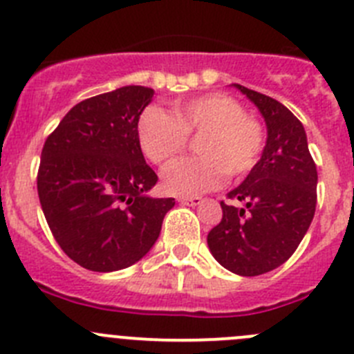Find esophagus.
I'll return each mask as SVG.
<instances>
[{"label":"esophagus","instance_id":"obj_1","mask_svg":"<svg viewBox=\"0 0 354 354\" xmlns=\"http://www.w3.org/2000/svg\"><path fill=\"white\" fill-rule=\"evenodd\" d=\"M201 197H197V196H190V197H180V199H178V203H181V205H187V206H197V205H201Z\"/></svg>","mask_w":354,"mask_h":354}]
</instances>
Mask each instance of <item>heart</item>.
Here are the masks:
<instances>
[{"label": "heart", "mask_w": 354, "mask_h": 354, "mask_svg": "<svg viewBox=\"0 0 354 354\" xmlns=\"http://www.w3.org/2000/svg\"><path fill=\"white\" fill-rule=\"evenodd\" d=\"M138 138L149 162L164 165L197 138L199 157L173 162L162 173V187L174 196H196L227 180L247 176L259 162L266 133L257 118L245 114L236 98L206 93L176 100L171 114L157 106L142 111Z\"/></svg>", "instance_id": "1"}]
</instances>
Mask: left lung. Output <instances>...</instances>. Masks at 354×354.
I'll use <instances>...</instances> for the list:
<instances>
[{"label": "left lung", "mask_w": 354, "mask_h": 354, "mask_svg": "<svg viewBox=\"0 0 354 354\" xmlns=\"http://www.w3.org/2000/svg\"><path fill=\"white\" fill-rule=\"evenodd\" d=\"M234 86L261 111L268 139L256 167L227 194L245 206L222 201L208 247L225 270L256 277L284 264L304 240L316 212L317 171L300 120L275 98Z\"/></svg>", "instance_id": "obj_1"}]
</instances>
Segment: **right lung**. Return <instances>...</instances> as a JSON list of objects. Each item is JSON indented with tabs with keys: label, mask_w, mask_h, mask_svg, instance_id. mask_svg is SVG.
Returning <instances> with one entry per match:
<instances>
[{
	"label": "right lung",
	"mask_w": 354,
	"mask_h": 354,
	"mask_svg": "<svg viewBox=\"0 0 354 354\" xmlns=\"http://www.w3.org/2000/svg\"><path fill=\"white\" fill-rule=\"evenodd\" d=\"M153 90L123 86L66 113L42 149L38 199L63 252L91 272H116L153 247L173 197H148L158 176L146 164L139 116Z\"/></svg>",
	"instance_id": "obj_1"
}]
</instances>
